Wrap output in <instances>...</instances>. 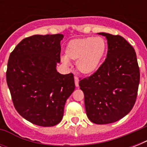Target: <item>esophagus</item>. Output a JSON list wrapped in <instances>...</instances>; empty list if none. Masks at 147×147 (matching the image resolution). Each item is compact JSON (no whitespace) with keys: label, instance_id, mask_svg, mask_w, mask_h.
<instances>
[{"label":"esophagus","instance_id":"esophagus-1","mask_svg":"<svg viewBox=\"0 0 147 147\" xmlns=\"http://www.w3.org/2000/svg\"><path fill=\"white\" fill-rule=\"evenodd\" d=\"M78 83H79V78H78L77 76H75V84H76V87H78V86H79Z\"/></svg>","mask_w":147,"mask_h":147}]
</instances>
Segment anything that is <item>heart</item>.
<instances>
[{
    "mask_svg": "<svg viewBox=\"0 0 147 147\" xmlns=\"http://www.w3.org/2000/svg\"><path fill=\"white\" fill-rule=\"evenodd\" d=\"M107 52V43L100 36L84 37L71 40L68 42L62 59L65 64L69 59L77 60L76 67L81 73L91 75L99 69Z\"/></svg>",
    "mask_w": 147,
    "mask_h": 147,
    "instance_id": "b5f03b06",
    "label": "heart"
}]
</instances>
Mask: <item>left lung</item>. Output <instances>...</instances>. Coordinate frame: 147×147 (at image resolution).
I'll return each mask as SVG.
<instances>
[{"instance_id":"1","label":"left lung","mask_w":147,"mask_h":147,"mask_svg":"<svg viewBox=\"0 0 147 147\" xmlns=\"http://www.w3.org/2000/svg\"><path fill=\"white\" fill-rule=\"evenodd\" d=\"M107 40L106 59L95 73L79 82L86 114L97 124L111 123L132 110L137 96L140 69L133 47L121 36L98 33Z\"/></svg>"}]
</instances>
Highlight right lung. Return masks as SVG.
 Segmentation results:
<instances>
[{
	"instance_id": "add662e5",
	"label": "right lung",
	"mask_w": 147,
	"mask_h": 147,
	"mask_svg": "<svg viewBox=\"0 0 147 147\" xmlns=\"http://www.w3.org/2000/svg\"><path fill=\"white\" fill-rule=\"evenodd\" d=\"M62 34L25 38L10 53L7 83L17 111L26 121L53 127L62 121L67 99L75 90L71 73L56 70Z\"/></svg>"
}]
</instances>
